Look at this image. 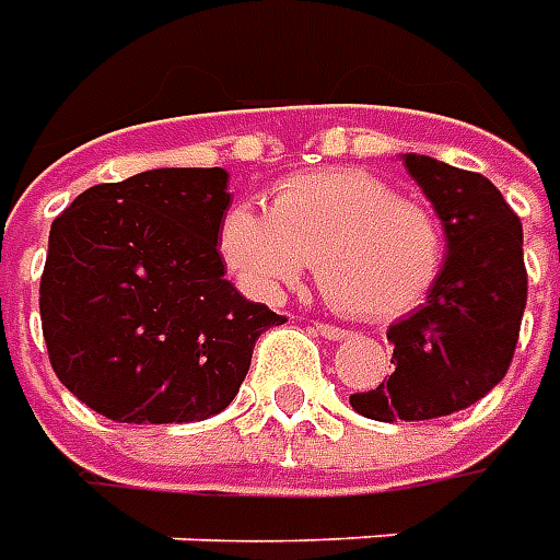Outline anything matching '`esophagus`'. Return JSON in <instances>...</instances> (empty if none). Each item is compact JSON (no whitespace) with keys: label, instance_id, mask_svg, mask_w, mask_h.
Listing matches in <instances>:
<instances>
[{"label":"esophagus","instance_id":"34e87169","mask_svg":"<svg viewBox=\"0 0 560 560\" xmlns=\"http://www.w3.org/2000/svg\"><path fill=\"white\" fill-rule=\"evenodd\" d=\"M315 330H318L324 339H346V336H348V330L336 327V324H315Z\"/></svg>","mask_w":560,"mask_h":560}]
</instances>
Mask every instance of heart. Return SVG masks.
I'll return each mask as SVG.
<instances>
[{
    "label": "heart",
    "instance_id": "1",
    "mask_svg": "<svg viewBox=\"0 0 560 560\" xmlns=\"http://www.w3.org/2000/svg\"><path fill=\"white\" fill-rule=\"evenodd\" d=\"M226 269L257 300H279L308 264L330 303L366 320L400 318L436 288L445 230L418 199L363 170L293 175L272 190L269 214L233 206L221 224Z\"/></svg>",
    "mask_w": 560,
    "mask_h": 560
}]
</instances>
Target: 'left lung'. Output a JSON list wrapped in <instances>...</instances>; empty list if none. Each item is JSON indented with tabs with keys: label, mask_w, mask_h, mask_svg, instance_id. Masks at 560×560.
Masks as SVG:
<instances>
[{
	"label": "left lung",
	"mask_w": 560,
	"mask_h": 560,
	"mask_svg": "<svg viewBox=\"0 0 560 560\" xmlns=\"http://www.w3.org/2000/svg\"><path fill=\"white\" fill-rule=\"evenodd\" d=\"M445 230V267L428 303L388 327L394 373L354 412L373 421H428L482 400L506 375L527 303L522 221L479 172L402 154Z\"/></svg>",
	"instance_id": "8db88e82"
}]
</instances>
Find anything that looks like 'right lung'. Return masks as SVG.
Returning <instances> with one entry per match:
<instances>
[{
  "mask_svg": "<svg viewBox=\"0 0 560 560\" xmlns=\"http://www.w3.org/2000/svg\"><path fill=\"white\" fill-rule=\"evenodd\" d=\"M226 175L148 170L84 190L50 224L38 288L54 373L120 424H185L226 409L257 336L284 324L224 279Z\"/></svg>",
  "mask_w": 560,
  "mask_h": 560,
  "instance_id": "add662e5",
  "label": "right lung"
}]
</instances>
